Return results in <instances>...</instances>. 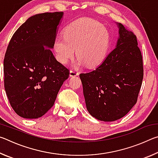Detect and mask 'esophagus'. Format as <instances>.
I'll list each match as a JSON object with an SVG mask.
<instances>
[{
	"mask_svg": "<svg viewBox=\"0 0 158 158\" xmlns=\"http://www.w3.org/2000/svg\"><path fill=\"white\" fill-rule=\"evenodd\" d=\"M79 75V73L76 70H74V69H71L70 72H69V76L70 77H75Z\"/></svg>",
	"mask_w": 158,
	"mask_h": 158,
	"instance_id": "1",
	"label": "esophagus"
}]
</instances>
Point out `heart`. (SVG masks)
<instances>
[{
	"mask_svg": "<svg viewBox=\"0 0 158 158\" xmlns=\"http://www.w3.org/2000/svg\"><path fill=\"white\" fill-rule=\"evenodd\" d=\"M110 36L105 26L91 19H81L70 23L65 28L63 37L55 40V55L60 63L65 64L73 58L76 49L80 65L95 67L102 62L108 52Z\"/></svg>",
	"mask_w": 158,
	"mask_h": 158,
	"instance_id": "b5f03b06",
	"label": "heart"
}]
</instances>
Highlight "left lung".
I'll return each mask as SVG.
<instances>
[{"label":"left lung","mask_w":158,"mask_h":158,"mask_svg":"<svg viewBox=\"0 0 158 158\" xmlns=\"http://www.w3.org/2000/svg\"><path fill=\"white\" fill-rule=\"evenodd\" d=\"M117 46L94 70L79 74L89 114L111 122L125 116L135 105L143 77L137 36L119 23Z\"/></svg>","instance_id":"left-lung-1"}]
</instances>
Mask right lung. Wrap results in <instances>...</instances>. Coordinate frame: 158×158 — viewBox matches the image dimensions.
Instances as JSON below:
<instances>
[{
    "label": "right lung",
    "mask_w": 158,
    "mask_h": 158,
    "mask_svg": "<svg viewBox=\"0 0 158 158\" xmlns=\"http://www.w3.org/2000/svg\"><path fill=\"white\" fill-rule=\"evenodd\" d=\"M63 12L30 17L13 35L3 62L4 86L21 117L37 118L53 106L69 70L56 59L53 47Z\"/></svg>",
    "instance_id": "right-lung-1"
}]
</instances>
